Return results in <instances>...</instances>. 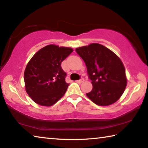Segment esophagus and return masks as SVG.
<instances>
[{
    "instance_id": "esophagus-1",
    "label": "esophagus",
    "mask_w": 148,
    "mask_h": 148,
    "mask_svg": "<svg viewBox=\"0 0 148 148\" xmlns=\"http://www.w3.org/2000/svg\"><path fill=\"white\" fill-rule=\"evenodd\" d=\"M84 81V78H81V79H79V80H77V81H76V83H78V84H81Z\"/></svg>"
}]
</instances>
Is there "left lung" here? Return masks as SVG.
Returning <instances> with one entry per match:
<instances>
[{"instance_id":"obj_1","label":"left lung","mask_w":148,"mask_h":148,"mask_svg":"<svg viewBox=\"0 0 148 148\" xmlns=\"http://www.w3.org/2000/svg\"><path fill=\"white\" fill-rule=\"evenodd\" d=\"M76 51L86 63L92 85L87 96L99 106H108L116 102L127 86L125 67L119 57L97 43L78 47Z\"/></svg>"}]
</instances>
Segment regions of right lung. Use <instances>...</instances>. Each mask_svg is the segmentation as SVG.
I'll list each match as a JSON object with an SVG mask.
<instances>
[{
  "label": "right lung",
  "instance_id": "right-lung-1",
  "mask_svg": "<svg viewBox=\"0 0 148 148\" xmlns=\"http://www.w3.org/2000/svg\"><path fill=\"white\" fill-rule=\"evenodd\" d=\"M73 49L71 47L48 45L34 55L27 64L24 80L27 94L41 106L56 104L66 92L69 84L61 62Z\"/></svg>",
  "mask_w": 148,
  "mask_h": 148
}]
</instances>
